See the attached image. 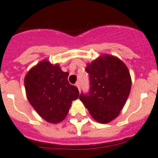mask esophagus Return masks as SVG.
<instances>
[{
    "label": "esophagus",
    "instance_id": "obj_1",
    "mask_svg": "<svg viewBox=\"0 0 158 158\" xmlns=\"http://www.w3.org/2000/svg\"><path fill=\"white\" fill-rule=\"evenodd\" d=\"M75 86H76V87H78V89L80 91V83H79V82H77V83H75Z\"/></svg>",
    "mask_w": 158,
    "mask_h": 158
}]
</instances>
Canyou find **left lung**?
<instances>
[{
  "label": "left lung",
  "instance_id": "1",
  "mask_svg": "<svg viewBox=\"0 0 158 158\" xmlns=\"http://www.w3.org/2000/svg\"><path fill=\"white\" fill-rule=\"evenodd\" d=\"M86 71L90 91L82 93L79 99L94 120L108 124L120 115L126 103L132 86L130 73L120 59L106 54L87 63Z\"/></svg>",
  "mask_w": 158,
  "mask_h": 158
}]
</instances>
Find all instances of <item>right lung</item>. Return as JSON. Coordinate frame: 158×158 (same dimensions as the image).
<instances>
[{"label":"right lung","mask_w":158,"mask_h":158,"mask_svg":"<svg viewBox=\"0 0 158 158\" xmlns=\"http://www.w3.org/2000/svg\"><path fill=\"white\" fill-rule=\"evenodd\" d=\"M58 63L44 59L32 67L25 76L27 99L37 113L51 124L63 121L73 100L79 98V90L67 80Z\"/></svg>","instance_id":"obj_1"}]
</instances>
